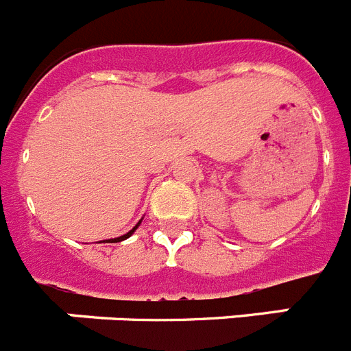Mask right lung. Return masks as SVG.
<instances>
[{
	"label": "right lung",
	"mask_w": 351,
	"mask_h": 351,
	"mask_svg": "<svg viewBox=\"0 0 351 351\" xmlns=\"http://www.w3.org/2000/svg\"><path fill=\"white\" fill-rule=\"evenodd\" d=\"M138 225H141V221H138V223H137V225L133 226V228H132V230H130V232H128V234H125V235H121V237H117V239H108L107 243H121V241H125V239H128V237H130V235H132V234H133V232L137 230V226H138ZM104 243H105V241H104Z\"/></svg>",
	"instance_id": "right-lung-1"
}]
</instances>
